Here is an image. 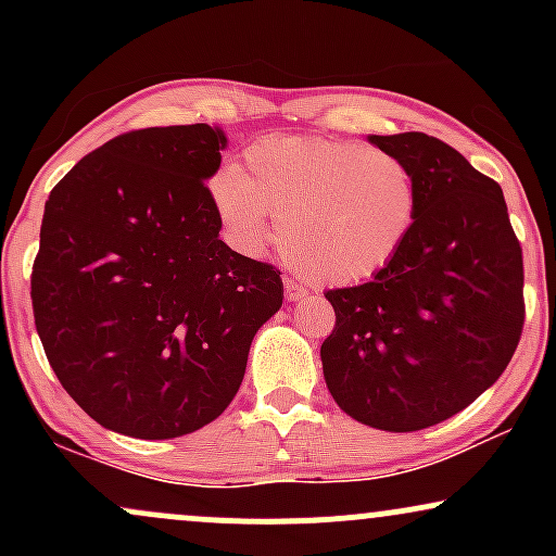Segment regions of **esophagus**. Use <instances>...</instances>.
Instances as JSON below:
<instances>
[{
	"instance_id": "esophagus-1",
	"label": "esophagus",
	"mask_w": 556,
	"mask_h": 556,
	"mask_svg": "<svg viewBox=\"0 0 556 556\" xmlns=\"http://www.w3.org/2000/svg\"><path fill=\"white\" fill-rule=\"evenodd\" d=\"M308 295V290H305L303 285L295 282V279H285V298L287 303H298V300H303Z\"/></svg>"
}]
</instances>
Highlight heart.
Returning a JSON list of instances; mask_svg holds the SVG:
<instances>
[{"mask_svg": "<svg viewBox=\"0 0 556 556\" xmlns=\"http://www.w3.org/2000/svg\"><path fill=\"white\" fill-rule=\"evenodd\" d=\"M245 164L208 185L229 242L248 256L282 245L318 285L379 277L418 225L416 172L358 140L269 136L248 146Z\"/></svg>", "mask_w": 556, "mask_h": 556, "instance_id": "obj_1", "label": "heart"}]
</instances>
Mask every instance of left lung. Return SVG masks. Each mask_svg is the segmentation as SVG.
<instances>
[{"instance_id":"1","label":"left lung","mask_w":556,"mask_h":556,"mask_svg":"<svg viewBox=\"0 0 556 556\" xmlns=\"http://www.w3.org/2000/svg\"><path fill=\"white\" fill-rule=\"evenodd\" d=\"M410 164L420 214L379 277L329 290L334 331L324 379L350 418L420 431L468 407L500 379L520 342L522 251L502 188L426 132L368 136Z\"/></svg>"}]
</instances>
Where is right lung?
Masks as SVG:
<instances>
[{
  "label": "right lung",
  "mask_w": 556,
  "mask_h": 556,
  "mask_svg": "<svg viewBox=\"0 0 556 556\" xmlns=\"http://www.w3.org/2000/svg\"><path fill=\"white\" fill-rule=\"evenodd\" d=\"M212 125L112 138L56 182L30 277L56 379L104 429L175 439L227 410L256 331L282 308L269 264L219 240Z\"/></svg>",
  "instance_id": "right-lung-1"
}]
</instances>
